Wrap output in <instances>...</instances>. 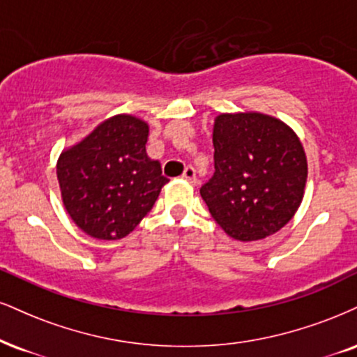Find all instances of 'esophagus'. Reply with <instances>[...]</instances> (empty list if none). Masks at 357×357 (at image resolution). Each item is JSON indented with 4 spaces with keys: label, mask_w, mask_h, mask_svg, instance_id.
Wrapping results in <instances>:
<instances>
[{
    "label": "esophagus",
    "mask_w": 357,
    "mask_h": 357,
    "mask_svg": "<svg viewBox=\"0 0 357 357\" xmlns=\"http://www.w3.org/2000/svg\"><path fill=\"white\" fill-rule=\"evenodd\" d=\"M183 178L186 179V181H190L192 184H196V169L192 166H188L186 169H184L183 173Z\"/></svg>",
    "instance_id": "esophagus-1"
}]
</instances>
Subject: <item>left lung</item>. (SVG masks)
Returning <instances> with one entry per match:
<instances>
[{
  "instance_id": "1",
  "label": "left lung",
  "mask_w": 357,
  "mask_h": 357,
  "mask_svg": "<svg viewBox=\"0 0 357 357\" xmlns=\"http://www.w3.org/2000/svg\"><path fill=\"white\" fill-rule=\"evenodd\" d=\"M214 174L201 196L231 238L255 241L278 233L301 204L307 162L291 128L259 113L214 121Z\"/></svg>"
}]
</instances>
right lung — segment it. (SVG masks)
<instances>
[{"mask_svg":"<svg viewBox=\"0 0 357 357\" xmlns=\"http://www.w3.org/2000/svg\"><path fill=\"white\" fill-rule=\"evenodd\" d=\"M148 136L144 121L118 114L59 156L64 208L86 234L121 239L151 211L167 178L146 154Z\"/></svg>","mask_w":357,"mask_h":357,"instance_id":"right-lung-1","label":"right lung"}]
</instances>
